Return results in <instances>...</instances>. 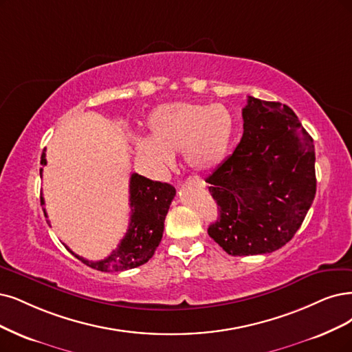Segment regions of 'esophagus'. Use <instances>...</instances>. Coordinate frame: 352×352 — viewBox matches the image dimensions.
Segmentation results:
<instances>
[{
	"label": "esophagus",
	"mask_w": 352,
	"mask_h": 352,
	"mask_svg": "<svg viewBox=\"0 0 352 352\" xmlns=\"http://www.w3.org/2000/svg\"><path fill=\"white\" fill-rule=\"evenodd\" d=\"M186 183H187V184L199 186V187H204V183H203V181H201L199 177H190V178H187Z\"/></svg>",
	"instance_id": "1"
}]
</instances>
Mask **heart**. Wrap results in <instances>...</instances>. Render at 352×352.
<instances>
[{"instance_id":"b5f03b06","label":"heart","mask_w":352,"mask_h":352,"mask_svg":"<svg viewBox=\"0 0 352 352\" xmlns=\"http://www.w3.org/2000/svg\"><path fill=\"white\" fill-rule=\"evenodd\" d=\"M151 138L136 142V153L156 171L173 164L175 152L197 171L214 168L225 158L233 135V117L220 104H165L148 120Z\"/></svg>"}]
</instances>
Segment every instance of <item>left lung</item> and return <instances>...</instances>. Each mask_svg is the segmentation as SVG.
<instances>
[{
    "label": "left lung",
    "mask_w": 352,
    "mask_h": 352,
    "mask_svg": "<svg viewBox=\"0 0 352 352\" xmlns=\"http://www.w3.org/2000/svg\"><path fill=\"white\" fill-rule=\"evenodd\" d=\"M236 149L206 179L220 217L209 236L232 256L280 250L316 194L314 139L285 104L248 97Z\"/></svg>",
    "instance_id": "left-lung-1"
}]
</instances>
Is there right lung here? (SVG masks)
I'll list each match as a JSON object with an SVG mask.
<instances>
[{
	"label": "right lung",
	"instance_id": "add662e5",
	"mask_svg": "<svg viewBox=\"0 0 352 352\" xmlns=\"http://www.w3.org/2000/svg\"><path fill=\"white\" fill-rule=\"evenodd\" d=\"M41 164L46 165V153H42ZM43 169L41 168V175ZM130 222L124 238L119 246L101 261H88V259L74 254L85 265L98 271H124L136 268L148 263L155 254L162 239L164 220L171 204L175 188L171 184L152 181L146 177L132 174L130 177ZM41 204L45 199L41 196ZM45 217H47L46 210Z\"/></svg>",
	"mask_w": 352,
	"mask_h": 352
}]
</instances>
